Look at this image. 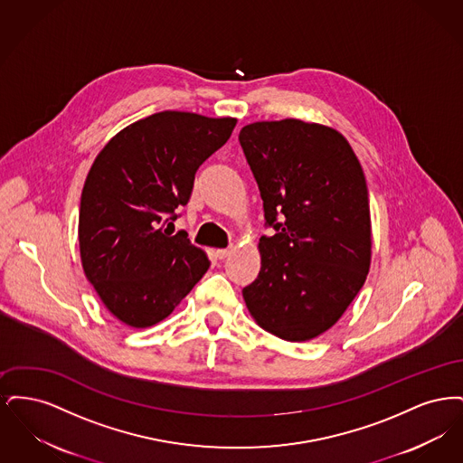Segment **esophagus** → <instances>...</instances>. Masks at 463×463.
<instances>
[{
	"mask_svg": "<svg viewBox=\"0 0 463 463\" xmlns=\"http://www.w3.org/2000/svg\"><path fill=\"white\" fill-rule=\"evenodd\" d=\"M232 250H234V246L221 248V250H217V257H219V259H227V257L232 253Z\"/></svg>",
	"mask_w": 463,
	"mask_h": 463,
	"instance_id": "34e87169",
	"label": "esophagus"
}]
</instances>
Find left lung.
<instances>
[{"mask_svg": "<svg viewBox=\"0 0 463 463\" xmlns=\"http://www.w3.org/2000/svg\"><path fill=\"white\" fill-rule=\"evenodd\" d=\"M267 225L260 272L242 298L255 323L288 342L312 340L344 316L372 264V217L361 163L326 125L287 118L242 127Z\"/></svg>", "mask_w": 463, "mask_h": 463, "instance_id": "obj_1", "label": "left lung"}]
</instances>
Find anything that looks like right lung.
I'll return each mask as SVG.
<instances>
[{"mask_svg":"<svg viewBox=\"0 0 463 463\" xmlns=\"http://www.w3.org/2000/svg\"><path fill=\"white\" fill-rule=\"evenodd\" d=\"M238 119L163 110L116 133L81 193L83 272L110 314L132 328L168 317L210 267L204 250L165 223L191 198L194 175Z\"/></svg>","mask_w":463,"mask_h":463,"instance_id":"add662e5","label":"right lung"}]
</instances>
